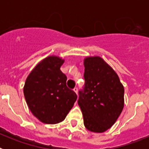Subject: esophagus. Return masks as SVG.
<instances>
[{
  "label": "esophagus",
  "instance_id": "34e87169",
  "mask_svg": "<svg viewBox=\"0 0 149 149\" xmlns=\"http://www.w3.org/2000/svg\"><path fill=\"white\" fill-rule=\"evenodd\" d=\"M73 90L74 91V92H75L76 94H77V91H78V89H77V87H74L73 89Z\"/></svg>",
  "mask_w": 149,
  "mask_h": 149
}]
</instances>
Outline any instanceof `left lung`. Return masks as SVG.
<instances>
[{
	"instance_id": "1",
	"label": "left lung",
	"mask_w": 149,
	"mask_h": 149,
	"mask_svg": "<svg viewBox=\"0 0 149 149\" xmlns=\"http://www.w3.org/2000/svg\"><path fill=\"white\" fill-rule=\"evenodd\" d=\"M84 67L85 84L77 101L84 124L92 132H104L123 110L124 87L115 71L99 56L86 57Z\"/></svg>"
}]
</instances>
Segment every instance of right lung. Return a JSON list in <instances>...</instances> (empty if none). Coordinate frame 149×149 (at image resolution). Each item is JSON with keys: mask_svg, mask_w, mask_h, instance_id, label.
<instances>
[{"mask_svg": "<svg viewBox=\"0 0 149 149\" xmlns=\"http://www.w3.org/2000/svg\"><path fill=\"white\" fill-rule=\"evenodd\" d=\"M64 60L48 56L30 72L24 86L29 109L39 121L56 124L65 119L77 100L66 86L67 77L60 70Z\"/></svg>", "mask_w": 149, "mask_h": 149, "instance_id": "obj_1", "label": "right lung"}]
</instances>
